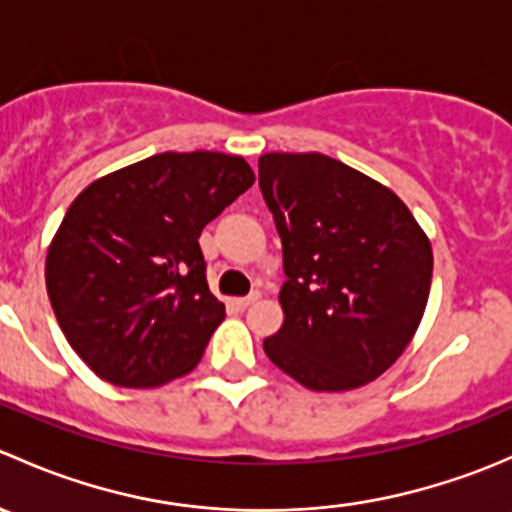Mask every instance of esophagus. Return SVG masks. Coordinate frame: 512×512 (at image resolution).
I'll return each instance as SVG.
<instances>
[{
	"instance_id": "34e87169",
	"label": "esophagus",
	"mask_w": 512,
	"mask_h": 512,
	"mask_svg": "<svg viewBox=\"0 0 512 512\" xmlns=\"http://www.w3.org/2000/svg\"><path fill=\"white\" fill-rule=\"evenodd\" d=\"M257 299H260V292H252V294H247V297L232 299V304H235L237 309H247L252 302H257Z\"/></svg>"
}]
</instances>
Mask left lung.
<instances>
[{
  "mask_svg": "<svg viewBox=\"0 0 512 512\" xmlns=\"http://www.w3.org/2000/svg\"><path fill=\"white\" fill-rule=\"evenodd\" d=\"M260 190L282 240L275 366L312 391L379 379L414 339L433 252L404 200L322 153H265Z\"/></svg>",
  "mask_w": 512,
  "mask_h": 512,
  "instance_id": "left-lung-1",
  "label": "left lung"
}]
</instances>
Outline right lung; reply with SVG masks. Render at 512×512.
I'll return each instance as SVG.
<instances>
[{"instance_id":"right-lung-1","label":"right lung","mask_w":512,"mask_h":512,"mask_svg":"<svg viewBox=\"0 0 512 512\" xmlns=\"http://www.w3.org/2000/svg\"><path fill=\"white\" fill-rule=\"evenodd\" d=\"M252 183L240 156L168 151L76 195L44 275L66 342L96 376L153 389L198 366L225 319L198 237Z\"/></svg>"}]
</instances>
